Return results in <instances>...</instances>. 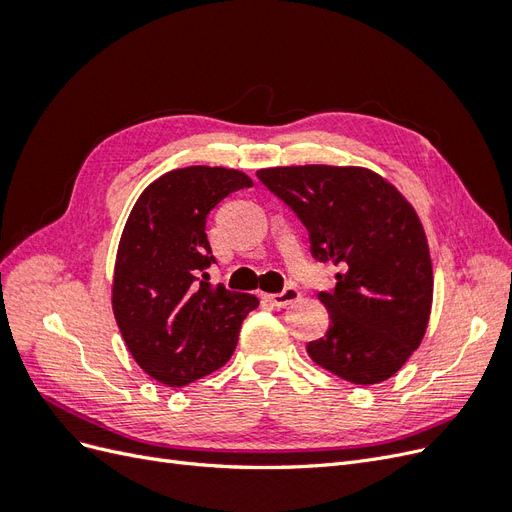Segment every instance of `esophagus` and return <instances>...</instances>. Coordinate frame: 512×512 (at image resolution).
<instances>
[{
  "label": "esophagus",
  "instance_id": "34e87169",
  "mask_svg": "<svg viewBox=\"0 0 512 512\" xmlns=\"http://www.w3.org/2000/svg\"><path fill=\"white\" fill-rule=\"evenodd\" d=\"M299 297H301V292L294 288V286H288L284 292H280V294H265V299L271 303V305H275V307H286V305H290V303H294V301H299Z\"/></svg>",
  "mask_w": 512,
  "mask_h": 512
}]
</instances>
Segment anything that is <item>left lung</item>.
<instances>
[{"mask_svg": "<svg viewBox=\"0 0 512 512\" xmlns=\"http://www.w3.org/2000/svg\"><path fill=\"white\" fill-rule=\"evenodd\" d=\"M258 179L299 215L312 254L342 267L318 299L329 331L307 344L316 365L352 384L395 376L421 346L433 271L421 220L393 183L363 166H275Z\"/></svg>", "mask_w": 512, "mask_h": 512, "instance_id": "8db88e82", "label": "left lung"}]
</instances>
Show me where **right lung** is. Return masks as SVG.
Wrapping results in <instances>:
<instances>
[{
  "instance_id": "right-lung-1",
  "label": "right lung",
  "mask_w": 512,
  "mask_h": 512,
  "mask_svg": "<svg viewBox=\"0 0 512 512\" xmlns=\"http://www.w3.org/2000/svg\"><path fill=\"white\" fill-rule=\"evenodd\" d=\"M252 183L235 168L170 170L147 185L123 226L113 314L138 367L173 389L220 369L235 352L241 322L258 307L254 294L213 286L203 273L215 260L209 211Z\"/></svg>"
}]
</instances>
